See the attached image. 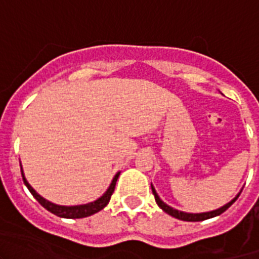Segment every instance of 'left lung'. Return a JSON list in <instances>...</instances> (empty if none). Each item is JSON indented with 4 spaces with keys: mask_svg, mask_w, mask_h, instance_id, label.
<instances>
[{
    "mask_svg": "<svg viewBox=\"0 0 259 259\" xmlns=\"http://www.w3.org/2000/svg\"><path fill=\"white\" fill-rule=\"evenodd\" d=\"M151 190H153V194H154V198H155V202L156 204L159 205V207L161 208L165 213H168L169 215L174 217V218L177 219H180V221H185V222H200V221H205V219H209V218H213V217H217L219 215V214H222L223 211H226L228 209L229 207H231L232 204H233L234 202H236L237 199H238L239 197V193L238 195H237L236 198H234L233 200H231V202L228 203V204L223 205L222 208H219V209H215V210H211V211H207V213H198V214H193V213H184V211H180V210H177L174 209V208L169 207V205H166L165 203L163 202V200L159 198V195L156 194L155 189H154V187L151 185Z\"/></svg>",
    "mask_w": 259,
    "mask_h": 259,
    "instance_id": "obj_1",
    "label": "left lung"
}]
</instances>
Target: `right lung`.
<instances>
[{
	"instance_id": "add662e5",
	"label": "right lung",
	"mask_w": 259,
	"mask_h": 259,
	"mask_svg": "<svg viewBox=\"0 0 259 259\" xmlns=\"http://www.w3.org/2000/svg\"><path fill=\"white\" fill-rule=\"evenodd\" d=\"M21 174H22L23 183H25V185L27 187V189L30 190L31 194L36 198V200H37L44 208H46L49 211H51L52 214H55V215L57 217H61V218H72V219L85 218V217L93 215V214L98 213V211L104 209V208L109 204V202H110V198L111 195H113L114 189H115V184H116V180L120 176V173H117L116 176L114 177L113 182H111L110 187H109V189L106 190L105 194H104L101 198H99L98 200H95V202L89 203V204H83V205H75V207H64V205H56L54 204V203L49 202V200L44 199V198L41 197L40 194H37V193L35 192V189L28 184V182L26 180L25 176H23L22 168H21Z\"/></svg>"
}]
</instances>
